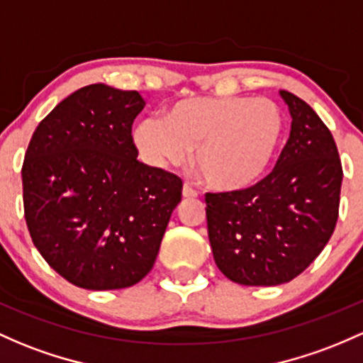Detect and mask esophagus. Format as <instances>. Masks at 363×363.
<instances>
[{"label":"esophagus","mask_w":363,"mask_h":363,"mask_svg":"<svg viewBox=\"0 0 363 363\" xmlns=\"http://www.w3.org/2000/svg\"><path fill=\"white\" fill-rule=\"evenodd\" d=\"M182 196H184V198H196L198 196V191L193 189V186L186 182V184L182 186Z\"/></svg>","instance_id":"1"}]
</instances>
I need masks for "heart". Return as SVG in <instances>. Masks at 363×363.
I'll use <instances>...</instances> for the list:
<instances>
[{"label":"heart","mask_w":363,"mask_h":363,"mask_svg":"<svg viewBox=\"0 0 363 363\" xmlns=\"http://www.w3.org/2000/svg\"><path fill=\"white\" fill-rule=\"evenodd\" d=\"M284 130L281 108L267 98L224 96L175 101L163 118L141 121L133 133L139 155L151 167L181 165L193 150L203 182L236 191L262 177Z\"/></svg>","instance_id":"1"}]
</instances>
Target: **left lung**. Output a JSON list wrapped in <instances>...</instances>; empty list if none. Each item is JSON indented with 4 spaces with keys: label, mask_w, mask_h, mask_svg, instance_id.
<instances>
[{
    "label": "left lung",
    "mask_w": 363,
    "mask_h": 363,
    "mask_svg": "<svg viewBox=\"0 0 363 363\" xmlns=\"http://www.w3.org/2000/svg\"><path fill=\"white\" fill-rule=\"evenodd\" d=\"M291 133L265 179L248 189L206 193L213 260L242 286H277L300 276L328 245L340 212L343 182L333 134L288 91Z\"/></svg>",
    "instance_id": "8db88e82"
}]
</instances>
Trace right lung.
<instances>
[{"instance_id":"add662e5","label":"right lung","mask_w":363,"mask_h":363,"mask_svg":"<svg viewBox=\"0 0 363 363\" xmlns=\"http://www.w3.org/2000/svg\"><path fill=\"white\" fill-rule=\"evenodd\" d=\"M138 91L81 87L35 127L22 167L34 246L72 284L93 291L138 284L157 260L182 196L177 175L138 160Z\"/></svg>"}]
</instances>
